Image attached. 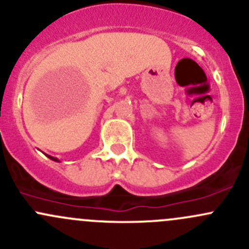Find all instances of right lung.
I'll use <instances>...</instances> for the list:
<instances>
[{
	"label": "right lung",
	"instance_id": "1",
	"mask_svg": "<svg viewBox=\"0 0 249 249\" xmlns=\"http://www.w3.org/2000/svg\"><path fill=\"white\" fill-rule=\"evenodd\" d=\"M48 158H49L50 160H53V161H56V162H60V160L57 159V158H54V157H52V155H48V154H46Z\"/></svg>",
	"mask_w": 249,
	"mask_h": 249
}]
</instances>
